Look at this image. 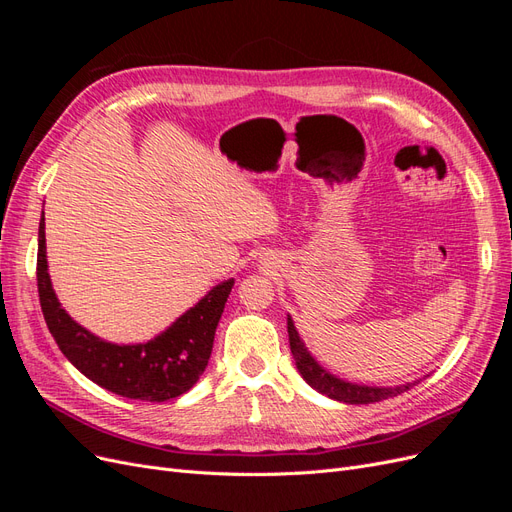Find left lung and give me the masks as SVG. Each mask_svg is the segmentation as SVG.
I'll use <instances>...</instances> for the list:
<instances>
[{"label": "left lung", "instance_id": "obj_1", "mask_svg": "<svg viewBox=\"0 0 512 512\" xmlns=\"http://www.w3.org/2000/svg\"><path fill=\"white\" fill-rule=\"evenodd\" d=\"M288 339H290V352L294 356V363H297V369L303 376V380L318 393L327 395L329 399L342 401V404H356V406L376 404V401L406 393L412 389V386L421 382V380H414V382H406L399 386H367V384H356V382H348L344 378L333 376L331 371L324 369L314 359L312 352L305 348L303 339L299 337V331H297V327H294L290 316H288Z\"/></svg>", "mask_w": 512, "mask_h": 512}]
</instances>
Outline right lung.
<instances>
[{"label":"right lung","instance_id":"1","mask_svg":"<svg viewBox=\"0 0 512 512\" xmlns=\"http://www.w3.org/2000/svg\"><path fill=\"white\" fill-rule=\"evenodd\" d=\"M235 280L213 286L168 329L143 344H113L81 327L61 307L46 262L44 211L38 228V294L42 314L66 359L115 395L166 401L190 391L209 363L213 337Z\"/></svg>","mask_w":512,"mask_h":512}]
</instances>
